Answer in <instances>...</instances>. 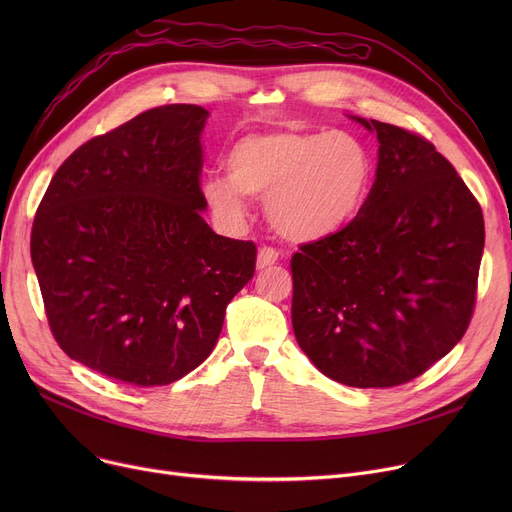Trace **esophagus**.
<instances>
[{
  "label": "esophagus",
  "instance_id": "1",
  "mask_svg": "<svg viewBox=\"0 0 512 512\" xmlns=\"http://www.w3.org/2000/svg\"><path fill=\"white\" fill-rule=\"evenodd\" d=\"M278 251L274 249V247H261L259 249V253H257V267L259 270H263V267H270V265H274L276 261H278Z\"/></svg>",
  "mask_w": 512,
  "mask_h": 512
}]
</instances>
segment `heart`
<instances>
[{
  "label": "heart",
  "instance_id": "heart-1",
  "mask_svg": "<svg viewBox=\"0 0 512 512\" xmlns=\"http://www.w3.org/2000/svg\"><path fill=\"white\" fill-rule=\"evenodd\" d=\"M228 178L209 174L201 195L228 226L247 220V197H265V215L288 240L340 232L361 211L373 159L361 139L342 130L270 128L240 137L226 155Z\"/></svg>",
  "mask_w": 512,
  "mask_h": 512
}]
</instances>
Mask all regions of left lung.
I'll return each mask as SVG.
<instances>
[{
  "label": "left lung",
  "mask_w": 512,
  "mask_h": 512,
  "mask_svg": "<svg viewBox=\"0 0 512 512\" xmlns=\"http://www.w3.org/2000/svg\"><path fill=\"white\" fill-rule=\"evenodd\" d=\"M355 120L378 134L375 180L351 224L292 255V328L328 378L392 388L465 336L486 228L477 199L432 143Z\"/></svg>",
  "instance_id": "1"
}]
</instances>
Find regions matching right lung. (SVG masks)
Segmentation results:
<instances>
[{
	"mask_svg": "<svg viewBox=\"0 0 512 512\" xmlns=\"http://www.w3.org/2000/svg\"><path fill=\"white\" fill-rule=\"evenodd\" d=\"M207 110L172 103L80 145L35 213L31 259L49 330L89 369L139 388L199 367L234 294L255 274L251 240L203 220Z\"/></svg>",
	"mask_w": 512,
	"mask_h": 512,
	"instance_id": "obj_1",
	"label": "right lung"
}]
</instances>
